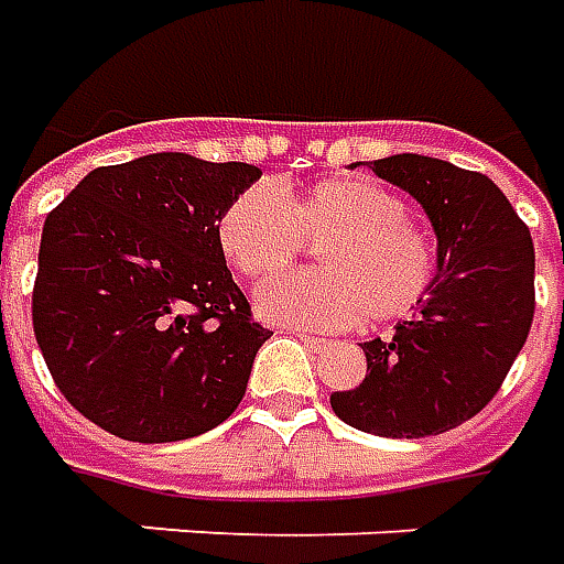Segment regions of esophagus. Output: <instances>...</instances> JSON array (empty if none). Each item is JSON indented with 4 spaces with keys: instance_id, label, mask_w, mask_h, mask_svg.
I'll list each match as a JSON object with an SVG mask.
<instances>
[{
    "instance_id": "esophagus-1",
    "label": "esophagus",
    "mask_w": 564,
    "mask_h": 564,
    "mask_svg": "<svg viewBox=\"0 0 564 564\" xmlns=\"http://www.w3.org/2000/svg\"><path fill=\"white\" fill-rule=\"evenodd\" d=\"M291 334L301 339V343H306L310 349H322V346H325V337H313V334H306V330H291Z\"/></svg>"
}]
</instances>
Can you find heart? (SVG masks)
Instances as JSON below:
<instances>
[{"label": "heart", "instance_id": "b5f03b06", "mask_svg": "<svg viewBox=\"0 0 564 564\" xmlns=\"http://www.w3.org/2000/svg\"><path fill=\"white\" fill-rule=\"evenodd\" d=\"M394 191L365 175H334L306 187L251 185L215 218L221 258L261 282L315 249V273L275 279L258 291L267 322L303 330H343L361 318L394 322L429 301L441 249L406 215Z\"/></svg>", "mask_w": 564, "mask_h": 564}]
</instances>
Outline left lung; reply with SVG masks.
Here are the masks:
<instances>
[{"label":"left lung","instance_id":"1","mask_svg":"<svg viewBox=\"0 0 564 564\" xmlns=\"http://www.w3.org/2000/svg\"><path fill=\"white\" fill-rule=\"evenodd\" d=\"M422 203L437 234L441 275L413 322L391 339L361 343L367 373L330 406L346 425L379 437H429L477 416L534 318V246L525 221L489 175L422 154L370 163Z\"/></svg>","mask_w":564,"mask_h":564}]
</instances>
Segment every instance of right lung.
<instances>
[{"instance_id":"1","label":"right lung","mask_w":564,"mask_h":564,"mask_svg":"<svg viewBox=\"0 0 564 564\" xmlns=\"http://www.w3.org/2000/svg\"><path fill=\"white\" fill-rule=\"evenodd\" d=\"M249 163L163 151L99 166L51 209L33 327L63 398L121 441L173 443L242 401L270 330L215 242Z\"/></svg>"}]
</instances>
